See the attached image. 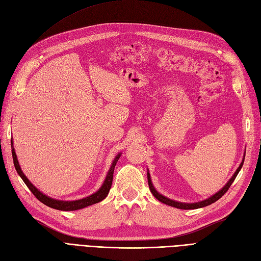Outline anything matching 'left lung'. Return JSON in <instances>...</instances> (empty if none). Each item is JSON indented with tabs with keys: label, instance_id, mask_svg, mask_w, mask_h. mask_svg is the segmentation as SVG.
Wrapping results in <instances>:
<instances>
[{
	"label": "left lung",
	"instance_id": "left-lung-1",
	"mask_svg": "<svg viewBox=\"0 0 261 261\" xmlns=\"http://www.w3.org/2000/svg\"><path fill=\"white\" fill-rule=\"evenodd\" d=\"M244 159H245V153H244V156H243V160L240 164V167L238 168V170L235 171V173L233 174V176L227 180V183L220 189L219 192H217L215 195L210 196L209 198L207 199H203L201 201H198V202H180V201H176V200H173V199H170L168 198V197L163 196L162 194H160L159 192L156 191V189L154 188L153 184H152V180H151V177H150V173H149V170L147 171V177H148V185H149V188H150V192L152 193V195L155 197V198L165 203L168 204V206H171V207H174V208H177V209H184V210H191V209H198V208H202V207H206V206H209V204L216 202L218 199H220L221 197H222L226 192L227 189L230 188V186L232 185V183L234 181L235 177L238 176L239 172L241 171L242 167H243V163H244Z\"/></svg>",
	"mask_w": 261,
	"mask_h": 261
}]
</instances>
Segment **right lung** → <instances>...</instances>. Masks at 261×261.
<instances>
[{"label":"right lung","mask_w":261,"mask_h":261,"mask_svg":"<svg viewBox=\"0 0 261 261\" xmlns=\"http://www.w3.org/2000/svg\"><path fill=\"white\" fill-rule=\"evenodd\" d=\"M11 144H12V155H13V161H14V165H15V169H16L18 175L21 177V179L23 180V183L27 185V187L30 189V192L33 193L36 198L38 200H40L42 203H44L45 206H48L50 208L53 209H58V210H62V211H74V210H80L83 208H86L88 206H91V204L94 203H98L100 201L103 200L106 197L108 196L109 192H110V188H111L112 185V180H113V173H114V168L116 165V162L120 159V156L122 154V152L117 153L114 158V160L111 163V167H110L108 173H107V176L103 180V184L101 185V187L98 189L96 193L91 194L88 197H85V198L82 199H76V200H60V199H54L52 197L46 196L45 194H43L42 192L39 191V189L31 183V181L27 178V176L23 174V172L20 169V165L17 159V155L16 152H15V148H14V141L13 139L11 140Z\"/></svg>","instance_id":"right-lung-1"}]
</instances>
